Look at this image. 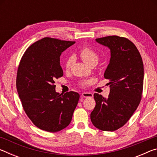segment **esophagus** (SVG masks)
I'll return each instance as SVG.
<instances>
[{
	"mask_svg": "<svg viewBox=\"0 0 157 157\" xmlns=\"http://www.w3.org/2000/svg\"><path fill=\"white\" fill-rule=\"evenodd\" d=\"M82 97L83 98H92L93 94L89 92H83L82 94Z\"/></svg>",
	"mask_w": 157,
	"mask_h": 157,
	"instance_id": "34e87169",
	"label": "esophagus"
}]
</instances>
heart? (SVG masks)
Returning a JSON list of instances; mask_svg holds the SVG:
<instances>
[{"mask_svg": "<svg viewBox=\"0 0 157 157\" xmlns=\"http://www.w3.org/2000/svg\"><path fill=\"white\" fill-rule=\"evenodd\" d=\"M79 55H80L81 58L84 62L87 63L88 65H91L94 63H98L99 60V56L95 52L94 50L89 47H84L79 51ZM73 62V58L72 57H69L66 62V69H69L71 68ZM86 82H82V85H85Z\"/></svg>", "mask_w": 157, "mask_h": 157, "instance_id": "b5f03b06", "label": "heart"}]
</instances>
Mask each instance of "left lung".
I'll list each match as a JSON object with an SVG mask.
<instances>
[{"mask_svg":"<svg viewBox=\"0 0 157 157\" xmlns=\"http://www.w3.org/2000/svg\"><path fill=\"white\" fill-rule=\"evenodd\" d=\"M95 41L110 49L111 58L104 77L109 80L111 89L107 98L94 94L96 104L91 120L96 128L113 132L129 121L141 100L143 60L136 46L124 37L108 36Z\"/></svg>","mask_w":157,"mask_h":157,"instance_id":"obj_1","label":"left lung"}]
</instances>
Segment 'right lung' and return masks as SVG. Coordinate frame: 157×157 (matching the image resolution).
<instances>
[{
	"label": "right lung",
	"mask_w": 157,
	"mask_h": 157,
	"mask_svg": "<svg viewBox=\"0 0 157 157\" xmlns=\"http://www.w3.org/2000/svg\"><path fill=\"white\" fill-rule=\"evenodd\" d=\"M75 43L45 37L26 50L18 66L17 89L23 109L34 125L46 132L66 128L78 103V93L59 94L54 84L63 74L61 54Z\"/></svg>",
	"instance_id": "add662e5"
}]
</instances>
